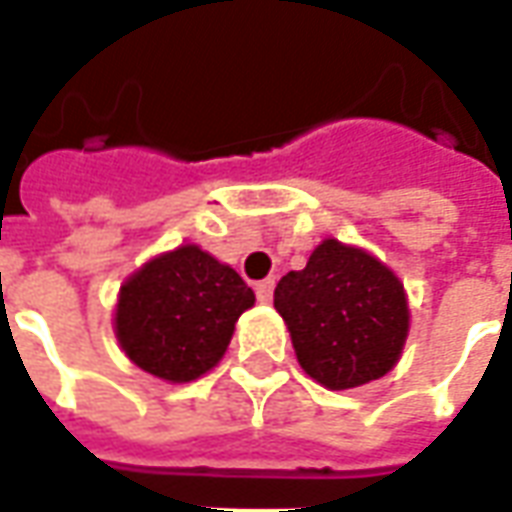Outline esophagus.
<instances>
[{"label": "esophagus", "mask_w": 512, "mask_h": 512, "mask_svg": "<svg viewBox=\"0 0 512 512\" xmlns=\"http://www.w3.org/2000/svg\"><path fill=\"white\" fill-rule=\"evenodd\" d=\"M255 293L260 302H271V296H274V280L268 277V280H260L255 285Z\"/></svg>", "instance_id": "obj_1"}]
</instances>
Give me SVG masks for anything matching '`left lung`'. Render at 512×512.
<instances>
[{"label":"left lung","mask_w":512,"mask_h":512,"mask_svg":"<svg viewBox=\"0 0 512 512\" xmlns=\"http://www.w3.org/2000/svg\"><path fill=\"white\" fill-rule=\"evenodd\" d=\"M274 307L291 330L296 360L332 391L385 377L407 338L402 282L363 249L324 241L302 271L274 288Z\"/></svg>","instance_id":"left-lung-1"}]
</instances>
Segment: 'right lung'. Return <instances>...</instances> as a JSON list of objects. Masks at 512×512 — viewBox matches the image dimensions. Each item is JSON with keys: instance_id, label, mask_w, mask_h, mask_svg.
<instances>
[{"instance_id": "add662e5", "label": "right lung", "mask_w": 512, "mask_h": 512, "mask_svg": "<svg viewBox=\"0 0 512 512\" xmlns=\"http://www.w3.org/2000/svg\"><path fill=\"white\" fill-rule=\"evenodd\" d=\"M255 293L230 266L180 246L149 260L121 285L116 335L135 366L169 382H191L216 366Z\"/></svg>"}]
</instances>
